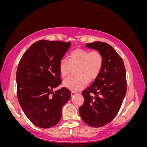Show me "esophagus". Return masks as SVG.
<instances>
[{"label": "esophagus", "mask_w": 147, "mask_h": 147, "mask_svg": "<svg viewBox=\"0 0 147 147\" xmlns=\"http://www.w3.org/2000/svg\"><path fill=\"white\" fill-rule=\"evenodd\" d=\"M77 94V92H75V91H72V92H71V95H72V96H74L75 94Z\"/></svg>", "instance_id": "esophagus-1"}]
</instances>
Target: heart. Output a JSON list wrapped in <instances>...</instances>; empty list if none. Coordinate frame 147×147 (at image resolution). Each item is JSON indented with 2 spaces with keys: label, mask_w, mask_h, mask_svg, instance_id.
<instances>
[{
  "label": "heart",
  "mask_w": 147,
  "mask_h": 147,
  "mask_svg": "<svg viewBox=\"0 0 147 147\" xmlns=\"http://www.w3.org/2000/svg\"><path fill=\"white\" fill-rule=\"evenodd\" d=\"M104 64V57L99 51H90L84 49H75L70 53L68 60L62 59L59 64L61 75H68L72 68H76L77 77H69L63 81V86L74 91L85 87L88 82H92L99 76Z\"/></svg>",
  "instance_id": "obj_1"
}]
</instances>
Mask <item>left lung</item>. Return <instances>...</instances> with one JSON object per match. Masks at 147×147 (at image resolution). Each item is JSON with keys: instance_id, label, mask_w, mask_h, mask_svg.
<instances>
[{"instance_id": "obj_1", "label": "left lung", "mask_w": 147, "mask_h": 147, "mask_svg": "<svg viewBox=\"0 0 147 147\" xmlns=\"http://www.w3.org/2000/svg\"><path fill=\"white\" fill-rule=\"evenodd\" d=\"M88 48L99 51L104 57L101 72L91 85L82 91L84 103L79 112L83 121L100 127L116 117L126 93V69L123 59L108 43H86Z\"/></svg>"}]
</instances>
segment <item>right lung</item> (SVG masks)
Returning a JSON list of instances; mask_svg holds the SVG:
<instances>
[{"mask_svg": "<svg viewBox=\"0 0 147 147\" xmlns=\"http://www.w3.org/2000/svg\"><path fill=\"white\" fill-rule=\"evenodd\" d=\"M70 42L41 40L33 43L22 56L16 71L18 99L26 117L34 125L50 128L59 123L62 107L71 97L61 84L60 61Z\"/></svg>", "mask_w": 147, "mask_h": 147, "instance_id": "right-lung-1", "label": "right lung"}]
</instances>
